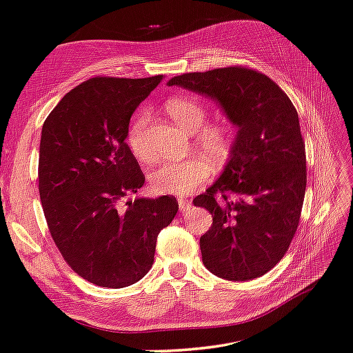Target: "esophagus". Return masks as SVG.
<instances>
[{
    "label": "esophagus",
    "mask_w": 353,
    "mask_h": 353,
    "mask_svg": "<svg viewBox=\"0 0 353 353\" xmlns=\"http://www.w3.org/2000/svg\"><path fill=\"white\" fill-rule=\"evenodd\" d=\"M177 202H179V210H181V211H188L191 208V202L188 201V199L179 197Z\"/></svg>",
    "instance_id": "34e87169"
}]
</instances>
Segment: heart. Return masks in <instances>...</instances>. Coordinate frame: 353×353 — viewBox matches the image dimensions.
I'll return each mask as SVG.
<instances>
[{
  "instance_id": "b5f03b06",
  "label": "heart",
  "mask_w": 353,
  "mask_h": 353,
  "mask_svg": "<svg viewBox=\"0 0 353 353\" xmlns=\"http://www.w3.org/2000/svg\"><path fill=\"white\" fill-rule=\"evenodd\" d=\"M166 114L183 131L194 134L197 146L213 160L225 159L233 148L234 130L227 121L203 126L207 110L191 97L170 99L165 105ZM150 112H139L128 128V145L140 162H148L151 152L146 143V128ZM211 174V163L202 156H193L177 162H160L150 171V187L159 194H187L203 183Z\"/></svg>"
}]
</instances>
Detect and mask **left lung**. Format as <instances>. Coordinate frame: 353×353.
Instances as JSON below:
<instances>
[{
    "mask_svg": "<svg viewBox=\"0 0 353 353\" xmlns=\"http://www.w3.org/2000/svg\"><path fill=\"white\" fill-rule=\"evenodd\" d=\"M168 86L213 100L238 128L219 179L193 203L213 216L201 236L203 265L228 281L259 278L299 223L307 171L298 112L272 79L241 66L177 75Z\"/></svg>",
    "mask_w": 353,
    "mask_h": 353,
    "instance_id": "8db88e82",
    "label": "left lung"
}]
</instances>
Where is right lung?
<instances>
[{
  "instance_id": "right-lung-1",
  "label": "right lung",
  "mask_w": 353,
  "mask_h": 353,
  "mask_svg": "<svg viewBox=\"0 0 353 353\" xmlns=\"http://www.w3.org/2000/svg\"><path fill=\"white\" fill-rule=\"evenodd\" d=\"M95 77L60 100L41 130L38 188L50 236L70 268L108 288L142 279L176 197L128 196L145 176L126 143L137 106L162 81Z\"/></svg>"
}]
</instances>
